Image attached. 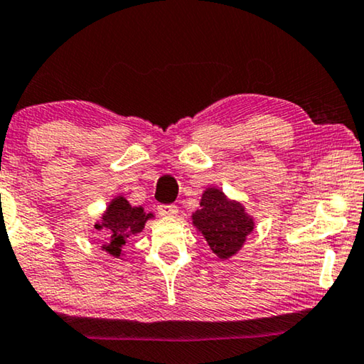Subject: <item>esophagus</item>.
Masks as SVG:
<instances>
[{
	"mask_svg": "<svg viewBox=\"0 0 364 364\" xmlns=\"http://www.w3.org/2000/svg\"><path fill=\"white\" fill-rule=\"evenodd\" d=\"M156 210H159V214L164 217H173L178 214V208L173 204H160L159 208H156Z\"/></svg>",
	"mask_w": 364,
	"mask_h": 364,
	"instance_id": "obj_1",
	"label": "esophagus"
}]
</instances>
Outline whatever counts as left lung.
Masks as SVG:
<instances>
[{
    "label": "left lung",
    "mask_w": 364,
    "mask_h": 364,
    "mask_svg": "<svg viewBox=\"0 0 364 364\" xmlns=\"http://www.w3.org/2000/svg\"><path fill=\"white\" fill-rule=\"evenodd\" d=\"M193 224L204 235L214 255L227 259L240 250L255 222L237 200L227 199L220 189L208 188L200 209L193 214Z\"/></svg>",
    "instance_id": "left-lung-1"
}]
</instances>
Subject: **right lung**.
I'll return each mask as SVG.
<instances>
[{
	"mask_svg": "<svg viewBox=\"0 0 364 364\" xmlns=\"http://www.w3.org/2000/svg\"><path fill=\"white\" fill-rule=\"evenodd\" d=\"M150 217L154 214H145L144 208H132L126 198L112 199L101 220L95 224V229L105 232L106 235L107 243L102 248L112 257H121L127 238L142 232Z\"/></svg>",
	"mask_w": 364,
	"mask_h": 364,
	"instance_id": "right-lung-1",
	"label": "right lung"
}]
</instances>
